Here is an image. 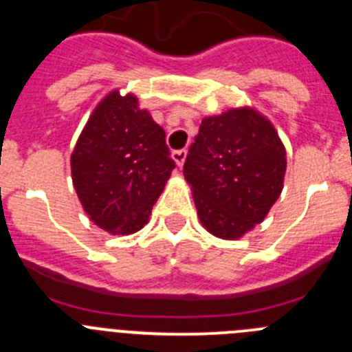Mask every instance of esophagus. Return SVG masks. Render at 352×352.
Returning <instances> with one entry per match:
<instances>
[{
	"label": "esophagus",
	"instance_id": "34e87169",
	"mask_svg": "<svg viewBox=\"0 0 352 352\" xmlns=\"http://www.w3.org/2000/svg\"><path fill=\"white\" fill-rule=\"evenodd\" d=\"M173 159H174V162L178 164V167H182L186 160V150L173 151Z\"/></svg>",
	"mask_w": 352,
	"mask_h": 352
}]
</instances>
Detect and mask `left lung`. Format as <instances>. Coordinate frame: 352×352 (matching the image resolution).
Here are the masks:
<instances>
[{"label":"left lung","mask_w":352,"mask_h":352,"mask_svg":"<svg viewBox=\"0 0 352 352\" xmlns=\"http://www.w3.org/2000/svg\"><path fill=\"white\" fill-rule=\"evenodd\" d=\"M286 150L254 108L202 118L183 174L201 223L220 239H239L262 223L283 192Z\"/></svg>","instance_id":"8db88e82"}]
</instances>
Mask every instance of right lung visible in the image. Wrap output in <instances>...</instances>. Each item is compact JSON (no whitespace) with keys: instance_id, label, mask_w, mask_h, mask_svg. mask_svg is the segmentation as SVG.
<instances>
[{"instance_id":"obj_1","label":"right lung","mask_w":352,"mask_h":352,"mask_svg":"<svg viewBox=\"0 0 352 352\" xmlns=\"http://www.w3.org/2000/svg\"><path fill=\"white\" fill-rule=\"evenodd\" d=\"M174 167L164 129L136 96L118 90L96 106L71 153L83 211L113 235L134 234L148 223Z\"/></svg>"}]
</instances>
